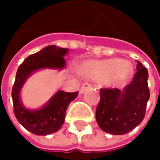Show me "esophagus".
<instances>
[{
	"label": "esophagus",
	"instance_id": "esophagus-1",
	"mask_svg": "<svg viewBox=\"0 0 160 160\" xmlns=\"http://www.w3.org/2000/svg\"><path fill=\"white\" fill-rule=\"evenodd\" d=\"M91 87H92V84H90V83H88V82H85V83H83V84H82L81 89H80V92H83L87 88H91Z\"/></svg>",
	"mask_w": 160,
	"mask_h": 160
}]
</instances>
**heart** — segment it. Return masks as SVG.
Returning a JSON list of instances; mask_svg holds the SVG:
<instances>
[{"label":"heart","mask_w":160,"mask_h":160,"mask_svg":"<svg viewBox=\"0 0 160 160\" xmlns=\"http://www.w3.org/2000/svg\"><path fill=\"white\" fill-rule=\"evenodd\" d=\"M83 72L90 78H106L107 82L109 84H118L130 76L132 66L127 62L116 58L103 61H92L84 66Z\"/></svg>","instance_id":"b5f03b06"}]
</instances>
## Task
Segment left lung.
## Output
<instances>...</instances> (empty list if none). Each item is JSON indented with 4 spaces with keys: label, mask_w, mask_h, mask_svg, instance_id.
<instances>
[{
    "label": "left lung",
    "mask_w": 160,
    "mask_h": 160,
    "mask_svg": "<svg viewBox=\"0 0 160 160\" xmlns=\"http://www.w3.org/2000/svg\"><path fill=\"white\" fill-rule=\"evenodd\" d=\"M136 69L133 80L123 91L118 88L100 90L95 118L104 132L115 135L125 134L143 121L150 97L148 72L139 61Z\"/></svg>",
    "instance_id": "left-lung-1"
}]
</instances>
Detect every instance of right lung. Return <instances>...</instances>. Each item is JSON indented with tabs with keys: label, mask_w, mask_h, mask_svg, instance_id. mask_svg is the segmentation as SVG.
Here are the masks:
<instances>
[{
	"label": "right lung",
	"mask_w": 160,
	"mask_h": 160,
	"mask_svg": "<svg viewBox=\"0 0 160 160\" xmlns=\"http://www.w3.org/2000/svg\"><path fill=\"white\" fill-rule=\"evenodd\" d=\"M68 49L49 45L27 57L18 67L15 84L12 89L14 113L18 122L28 131L36 135H47L57 132L65 121L68 105L79 92H66L58 91L48 103L37 110L27 109L20 101V91L26 80L36 70L42 68L62 69L66 66L64 56Z\"/></svg>",
	"instance_id": "add662e5"
}]
</instances>
